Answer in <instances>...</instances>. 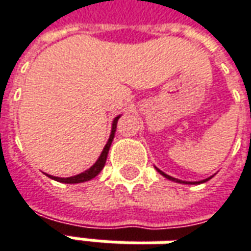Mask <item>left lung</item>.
Here are the masks:
<instances>
[{
    "mask_svg": "<svg viewBox=\"0 0 251 251\" xmlns=\"http://www.w3.org/2000/svg\"><path fill=\"white\" fill-rule=\"evenodd\" d=\"M154 168L157 169V172H160V174H161V175H162V176L167 177V179H169V180H172V182H176V183H185V185H199V183H204V182H207L208 179H211V177L214 176V175H212V176L207 177V179H203V180H199V182H185V180H180V179H176V177L169 176V175H167L165 172H162V171H161V169L157 168V167H154Z\"/></svg>",
    "mask_w": 251,
    "mask_h": 251,
    "instance_id": "8db88e82",
    "label": "left lung"
}]
</instances>
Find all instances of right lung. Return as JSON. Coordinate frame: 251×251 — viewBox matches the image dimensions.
I'll use <instances>...</instances> for the list:
<instances>
[{"label":"right lung","instance_id":"add662e5","mask_svg":"<svg viewBox=\"0 0 251 251\" xmlns=\"http://www.w3.org/2000/svg\"><path fill=\"white\" fill-rule=\"evenodd\" d=\"M121 118V115L114 118L112 121V127H111V134H109V139L107 144L104 146L102 151L100 154L99 160L96 161L90 168L86 169L84 172L79 174V175H75V176H69V177H58V176H52V175H48L51 179H54L56 182H61V183H83V182H87V180H91L93 177H96L101 172V169L104 168L105 165V161H107V155H108L109 147H111V143L114 140V136H115V130H117V124L118 119Z\"/></svg>","mask_w":251,"mask_h":251}]
</instances>
